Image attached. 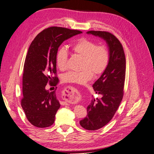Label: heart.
I'll return each mask as SVG.
<instances>
[{
	"instance_id": "b5f03b06",
	"label": "heart",
	"mask_w": 154,
	"mask_h": 154,
	"mask_svg": "<svg viewBox=\"0 0 154 154\" xmlns=\"http://www.w3.org/2000/svg\"><path fill=\"white\" fill-rule=\"evenodd\" d=\"M72 52L82 57V70L79 72H69L63 76L64 82L83 85L94 76L103 74L109 66V51L105 45H97L94 41L85 37L76 40L71 45ZM68 60L67 51L62 48L56 54V63L58 68L66 69Z\"/></svg>"
}]
</instances>
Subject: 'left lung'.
Segmentation results:
<instances>
[{"label": "left lung", "instance_id": "obj_1", "mask_svg": "<svg viewBox=\"0 0 154 154\" xmlns=\"http://www.w3.org/2000/svg\"><path fill=\"white\" fill-rule=\"evenodd\" d=\"M88 34L103 38L109 48V66L92 87L101 97L92 100L87 106V115L80 124L88 130H96L112 119L124 94L126 58L123 45L113 35L107 31H89Z\"/></svg>", "mask_w": 154, "mask_h": 154}]
</instances>
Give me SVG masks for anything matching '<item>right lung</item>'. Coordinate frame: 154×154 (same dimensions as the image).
<instances>
[{
	"instance_id": "add662e5",
	"label": "right lung",
	"mask_w": 154,
	"mask_h": 154,
	"mask_svg": "<svg viewBox=\"0 0 154 154\" xmlns=\"http://www.w3.org/2000/svg\"><path fill=\"white\" fill-rule=\"evenodd\" d=\"M81 31L49 27L36 36L28 49L22 77L21 106L27 120L38 128L52 125L60 105L55 91L45 89L48 83L56 85V54L64 40L82 33Z\"/></svg>"
}]
</instances>
